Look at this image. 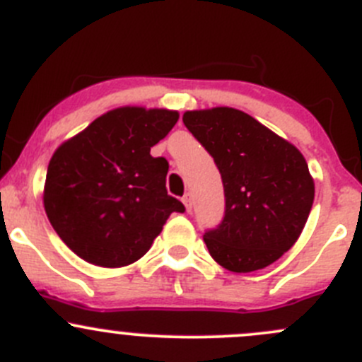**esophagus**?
<instances>
[{"label": "esophagus", "instance_id": "1", "mask_svg": "<svg viewBox=\"0 0 362 362\" xmlns=\"http://www.w3.org/2000/svg\"><path fill=\"white\" fill-rule=\"evenodd\" d=\"M182 202H184V205H185V209H187V212H191V209H192V198H191V194H184V198H182Z\"/></svg>", "mask_w": 362, "mask_h": 362}]
</instances>
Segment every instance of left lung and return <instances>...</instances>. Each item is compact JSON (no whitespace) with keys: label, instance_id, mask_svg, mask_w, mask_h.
I'll return each mask as SVG.
<instances>
[{"label":"left lung","instance_id":"left-lung-1","mask_svg":"<svg viewBox=\"0 0 362 362\" xmlns=\"http://www.w3.org/2000/svg\"><path fill=\"white\" fill-rule=\"evenodd\" d=\"M184 124L223 178V221L203 235L210 256L233 272L274 263L296 244L313 206L303 153L233 107L187 111Z\"/></svg>","mask_w":362,"mask_h":362}]
</instances>
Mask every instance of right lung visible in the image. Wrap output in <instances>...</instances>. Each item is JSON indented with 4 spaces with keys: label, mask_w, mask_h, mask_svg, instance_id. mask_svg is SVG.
<instances>
[{
    "label": "right lung",
    "mask_w": 362,
    "mask_h": 362,
    "mask_svg": "<svg viewBox=\"0 0 362 362\" xmlns=\"http://www.w3.org/2000/svg\"><path fill=\"white\" fill-rule=\"evenodd\" d=\"M177 120V111L118 107L56 150L44 206L77 256L100 267L134 263L170 214L185 212L166 191L168 160L150 156Z\"/></svg>",
    "instance_id": "1"
}]
</instances>
